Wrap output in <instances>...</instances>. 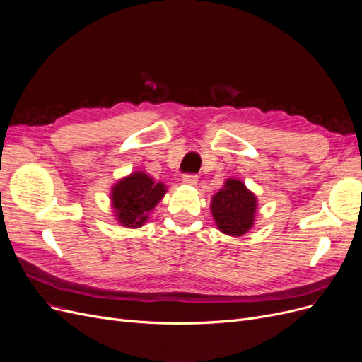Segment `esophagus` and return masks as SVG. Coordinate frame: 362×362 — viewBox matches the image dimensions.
Listing matches in <instances>:
<instances>
[{
    "label": "esophagus",
    "instance_id": "obj_1",
    "mask_svg": "<svg viewBox=\"0 0 362 362\" xmlns=\"http://www.w3.org/2000/svg\"><path fill=\"white\" fill-rule=\"evenodd\" d=\"M182 182L183 183H186V185H191V186H195L197 183H198V176L197 174H183V177H182Z\"/></svg>",
    "mask_w": 362,
    "mask_h": 362
}]
</instances>
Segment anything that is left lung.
I'll return each instance as SVG.
<instances>
[{
	"mask_svg": "<svg viewBox=\"0 0 362 362\" xmlns=\"http://www.w3.org/2000/svg\"><path fill=\"white\" fill-rule=\"evenodd\" d=\"M257 198L240 180L228 179L212 198V215L218 228L230 236H242L254 224Z\"/></svg>",
	"mask_w": 362,
	"mask_h": 362,
	"instance_id": "1",
	"label": "left lung"
}]
</instances>
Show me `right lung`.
I'll return each instance as SVG.
<instances>
[{
  "mask_svg": "<svg viewBox=\"0 0 362 362\" xmlns=\"http://www.w3.org/2000/svg\"><path fill=\"white\" fill-rule=\"evenodd\" d=\"M165 194L164 183H155L144 173H134L112 188L111 200L117 219L124 227H139L147 221V214Z\"/></svg>",
  "mask_w": 362,
  "mask_h": 362,
  "instance_id": "right-lung-1",
  "label": "right lung"
}]
</instances>
